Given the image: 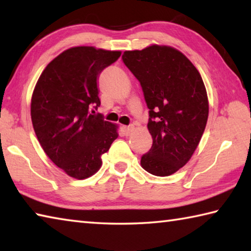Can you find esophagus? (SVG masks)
Masks as SVG:
<instances>
[{
  "instance_id": "1",
  "label": "esophagus",
  "mask_w": 251,
  "mask_h": 251,
  "mask_svg": "<svg viewBox=\"0 0 251 251\" xmlns=\"http://www.w3.org/2000/svg\"><path fill=\"white\" fill-rule=\"evenodd\" d=\"M122 129H123V133H124V135H126V136H128L131 131H133V129H134V126L133 125H129V126H123L122 127Z\"/></svg>"
}]
</instances>
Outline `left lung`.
I'll return each mask as SVG.
<instances>
[{
  "label": "left lung",
  "instance_id": "obj_1",
  "mask_svg": "<svg viewBox=\"0 0 251 251\" xmlns=\"http://www.w3.org/2000/svg\"><path fill=\"white\" fill-rule=\"evenodd\" d=\"M123 62L141 83L150 109L152 145L141 165L151 175L169 176L193 156L208 120V97L193 63L171 46L126 50Z\"/></svg>",
  "mask_w": 251,
  "mask_h": 251
}]
</instances>
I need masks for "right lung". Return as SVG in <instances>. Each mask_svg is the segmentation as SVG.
I'll list each match as a JSON object with an SVG mask.
<instances>
[{
    "mask_svg": "<svg viewBox=\"0 0 251 251\" xmlns=\"http://www.w3.org/2000/svg\"><path fill=\"white\" fill-rule=\"evenodd\" d=\"M120 50L77 46L64 50L45 67L34 88L31 117L50 159L76 179L99 171L101 155L117 138V126L104 121L97 78L121 56Z\"/></svg>",
    "mask_w": 251,
    "mask_h": 251,
    "instance_id": "1",
    "label": "right lung"
}]
</instances>
